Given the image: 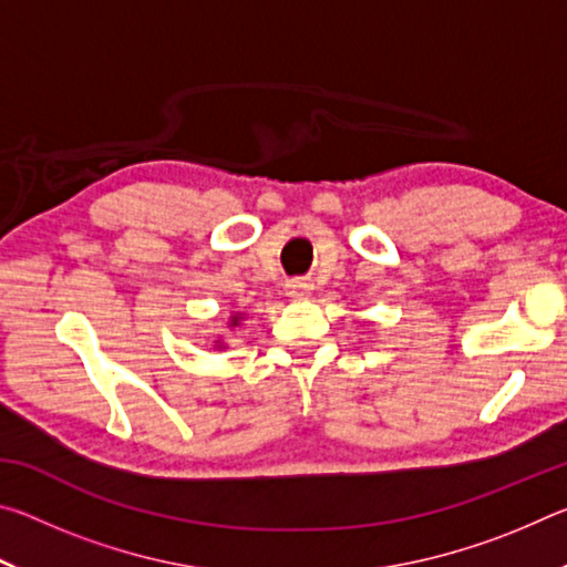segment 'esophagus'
<instances>
[{"instance_id": "obj_1", "label": "esophagus", "mask_w": 567, "mask_h": 567, "mask_svg": "<svg viewBox=\"0 0 567 567\" xmlns=\"http://www.w3.org/2000/svg\"><path fill=\"white\" fill-rule=\"evenodd\" d=\"M310 292H312V282H307V280H290V282H287V295L297 297V300H305V297Z\"/></svg>"}]
</instances>
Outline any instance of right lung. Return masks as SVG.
Segmentation results:
<instances>
[{
    "mask_svg": "<svg viewBox=\"0 0 567 567\" xmlns=\"http://www.w3.org/2000/svg\"><path fill=\"white\" fill-rule=\"evenodd\" d=\"M233 324H237V318H233Z\"/></svg>",
    "mask_w": 567,
    "mask_h": 567,
    "instance_id": "obj_1",
    "label": "right lung"
}]
</instances>
